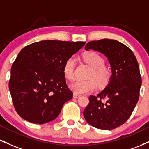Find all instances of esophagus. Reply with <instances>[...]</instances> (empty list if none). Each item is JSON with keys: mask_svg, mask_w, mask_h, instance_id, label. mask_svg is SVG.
Masks as SVG:
<instances>
[{"mask_svg": "<svg viewBox=\"0 0 149 149\" xmlns=\"http://www.w3.org/2000/svg\"><path fill=\"white\" fill-rule=\"evenodd\" d=\"M79 96H80V95L77 94V93H74V94H73V97H74V98H78V97H79Z\"/></svg>", "mask_w": 149, "mask_h": 149, "instance_id": "esophagus-1", "label": "esophagus"}]
</instances>
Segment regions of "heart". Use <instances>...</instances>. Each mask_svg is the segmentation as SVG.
<instances>
[{
    "label": "heart",
    "instance_id": "heart-1",
    "mask_svg": "<svg viewBox=\"0 0 149 149\" xmlns=\"http://www.w3.org/2000/svg\"><path fill=\"white\" fill-rule=\"evenodd\" d=\"M83 61L91 68L88 74L89 80L77 81L70 84V87L76 93H85L94 91L96 84L100 86L106 85L110 80L111 72L104 66L105 61L99 54L93 51L85 53L82 56ZM74 58L70 57L67 60L63 68V74L66 79H74V69L75 66Z\"/></svg>",
    "mask_w": 149,
    "mask_h": 149
}]
</instances>
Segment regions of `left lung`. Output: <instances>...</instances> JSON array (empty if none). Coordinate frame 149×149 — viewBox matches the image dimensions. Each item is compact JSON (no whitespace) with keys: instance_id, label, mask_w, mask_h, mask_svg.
<instances>
[{"instance_id":"obj_1","label":"left lung","mask_w":149,"mask_h":149,"mask_svg":"<svg viewBox=\"0 0 149 149\" xmlns=\"http://www.w3.org/2000/svg\"><path fill=\"white\" fill-rule=\"evenodd\" d=\"M90 49L105 55L111 66L112 75L101 93L89 96L84 117L94 127L111 130L124 124L137 103L141 85L139 67L132 51L116 40L90 41L85 50Z\"/></svg>"}]
</instances>
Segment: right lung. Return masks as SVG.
Listing matches in <instances>:
<instances>
[{
    "label": "right lung",
    "instance_id": "obj_1",
    "mask_svg": "<svg viewBox=\"0 0 149 149\" xmlns=\"http://www.w3.org/2000/svg\"><path fill=\"white\" fill-rule=\"evenodd\" d=\"M85 43L44 40L21 50L12 65L9 89L22 118L45 124L59 115L73 96L63 74L64 65Z\"/></svg>",
    "mask_w": 149,
    "mask_h": 149
}]
</instances>
